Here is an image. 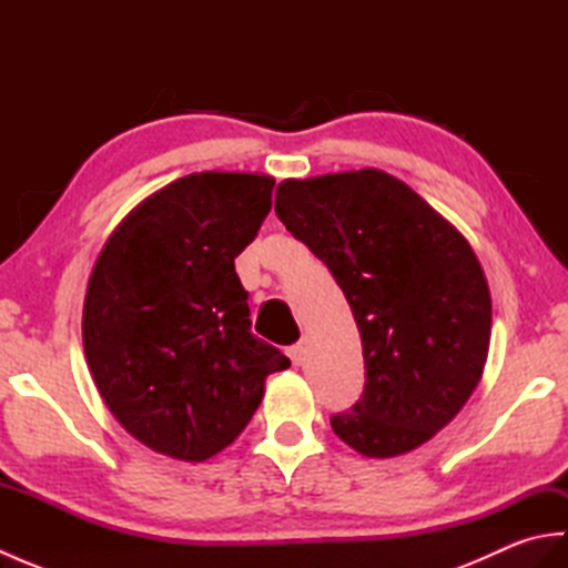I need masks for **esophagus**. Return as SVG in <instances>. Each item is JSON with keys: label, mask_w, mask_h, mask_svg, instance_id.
I'll use <instances>...</instances> for the list:
<instances>
[{"label": "esophagus", "mask_w": 568, "mask_h": 568, "mask_svg": "<svg viewBox=\"0 0 568 568\" xmlns=\"http://www.w3.org/2000/svg\"><path fill=\"white\" fill-rule=\"evenodd\" d=\"M287 356H291L293 366H300V364H303V361H305V346H303V344L287 346Z\"/></svg>", "instance_id": "obj_1"}]
</instances>
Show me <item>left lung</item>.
Returning <instances> with one entry per match:
<instances>
[{"label": "left lung", "instance_id": "left-lung-1", "mask_svg": "<svg viewBox=\"0 0 568 568\" xmlns=\"http://www.w3.org/2000/svg\"><path fill=\"white\" fill-rule=\"evenodd\" d=\"M275 214L327 263L364 346L361 400L332 417L368 458L417 449L458 415L484 376L490 291L464 234L376 168L283 180Z\"/></svg>", "mask_w": 568, "mask_h": 568}]
</instances>
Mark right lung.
Here are the masks:
<instances>
[{"instance_id":"right-lung-1","label":"right lung","mask_w":568,"mask_h":568,"mask_svg":"<svg viewBox=\"0 0 568 568\" xmlns=\"http://www.w3.org/2000/svg\"><path fill=\"white\" fill-rule=\"evenodd\" d=\"M275 180L192 173L153 192L106 239L82 307V346L104 405L178 462L232 444L291 366L251 334L234 271L271 212Z\"/></svg>"}]
</instances>
